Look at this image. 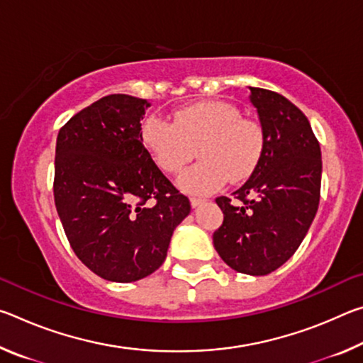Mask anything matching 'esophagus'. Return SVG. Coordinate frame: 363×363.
<instances>
[{"label": "esophagus", "mask_w": 363, "mask_h": 363, "mask_svg": "<svg viewBox=\"0 0 363 363\" xmlns=\"http://www.w3.org/2000/svg\"><path fill=\"white\" fill-rule=\"evenodd\" d=\"M201 203H205V199H199V196H192V199H190V205H192L194 208H196Z\"/></svg>", "instance_id": "34e87169"}]
</instances>
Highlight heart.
Returning a JSON list of instances; mask_svg holds the SVG:
<instances>
[{
    "label": "heart",
    "instance_id": "heart-1",
    "mask_svg": "<svg viewBox=\"0 0 363 363\" xmlns=\"http://www.w3.org/2000/svg\"><path fill=\"white\" fill-rule=\"evenodd\" d=\"M140 138L153 162L167 173H179L199 149L201 162L179 177L181 189L190 194H211L227 179H248L264 145L257 125L243 120L240 110L225 102L192 104L177 110L173 121L150 115Z\"/></svg>",
    "mask_w": 363,
    "mask_h": 363
}]
</instances>
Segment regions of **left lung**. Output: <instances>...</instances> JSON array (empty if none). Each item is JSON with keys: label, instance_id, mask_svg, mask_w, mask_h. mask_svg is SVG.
Listing matches in <instances>:
<instances>
[{"label": "left lung", "instance_id": "obj_1", "mask_svg": "<svg viewBox=\"0 0 363 363\" xmlns=\"http://www.w3.org/2000/svg\"><path fill=\"white\" fill-rule=\"evenodd\" d=\"M262 128V153L235 201L218 196L224 220L214 248L233 270L267 275L294 255L320 201L322 153L309 120L284 96L250 88Z\"/></svg>", "mask_w": 363, "mask_h": 363}]
</instances>
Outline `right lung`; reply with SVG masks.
Returning a JSON list of instances; mask_svg holds the SVG:
<instances>
[{"instance_id": "1", "label": "right lung", "mask_w": 363, "mask_h": 363, "mask_svg": "<svg viewBox=\"0 0 363 363\" xmlns=\"http://www.w3.org/2000/svg\"><path fill=\"white\" fill-rule=\"evenodd\" d=\"M149 102L110 94L60 128L54 201L72 250L99 277L128 284L162 266L190 201L140 138Z\"/></svg>"}]
</instances>
